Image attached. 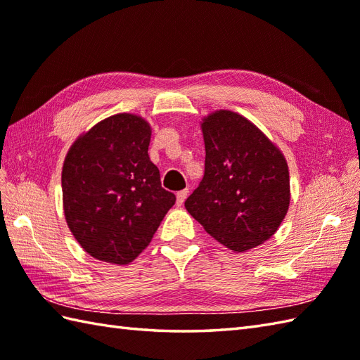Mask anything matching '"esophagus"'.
<instances>
[{
  "mask_svg": "<svg viewBox=\"0 0 360 360\" xmlns=\"http://www.w3.org/2000/svg\"><path fill=\"white\" fill-rule=\"evenodd\" d=\"M187 195H188V188H184V190H181V192L176 193V202H178V205L184 204Z\"/></svg>",
  "mask_w": 360,
  "mask_h": 360,
  "instance_id": "esophagus-1",
  "label": "esophagus"
}]
</instances>
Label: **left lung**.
<instances>
[{
	"label": "left lung",
	"instance_id": "8db88e82",
	"mask_svg": "<svg viewBox=\"0 0 360 360\" xmlns=\"http://www.w3.org/2000/svg\"><path fill=\"white\" fill-rule=\"evenodd\" d=\"M204 178L187 198L205 232L235 252L269 240L289 207V172L278 148L232 111L204 120Z\"/></svg>",
	"mask_w": 360,
	"mask_h": 360
}]
</instances>
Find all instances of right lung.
<instances>
[{
	"label": "right lung",
	"instance_id": "1",
	"mask_svg": "<svg viewBox=\"0 0 360 360\" xmlns=\"http://www.w3.org/2000/svg\"><path fill=\"white\" fill-rule=\"evenodd\" d=\"M150 136L143 119L116 114L75 141L65 159L66 223L80 246L102 262L131 263L176 201L150 160Z\"/></svg>",
	"mask_w": 360,
	"mask_h": 360
}]
</instances>
